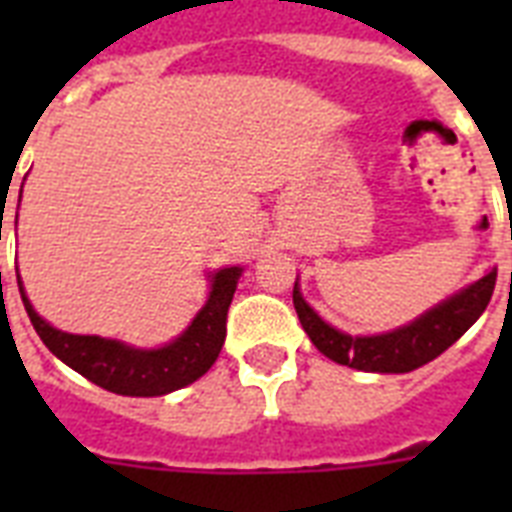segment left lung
Here are the masks:
<instances>
[{
    "label": "left lung",
    "instance_id": "obj_1",
    "mask_svg": "<svg viewBox=\"0 0 512 512\" xmlns=\"http://www.w3.org/2000/svg\"><path fill=\"white\" fill-rule=\"evenodd\" d=\"M494 284H497V268L489 271L484 279L462 289L460 295L449 297L444 303L412 321L409 327H401L388 335L374 337H350L332 329L327 321L319 319V313L303 300L300 289L292 292L295 311L300 324L308 332L311 342L327 358L342 366H353L361 372H412L417 366L428 364L441 356L446 348H452L468 332L486 305L492 300Z\"/></svg>",
    "mask_w": 512,
    "mask_h": 512
}]
</instances>
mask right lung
Instances as JSON below:
<instances>
[{
	"label": "right lung",
	"instance_id": "obj_1",
	"mask_svg": "<svg viewBox=\"0 0 512 512\" xmlns=\"http://www.w3.org/2000/svg\"><path fill=\"white\" fill-rule=\"evenodd\" d=\"M239 276L241 268L217 271L207 305L201 308L191 327L175 342L159 350H138L116 340L68 335V332L52 329L47 321L36 316L20 281L18 289L36 335L42 337L44 345L63 364L119 396H164L199 380L217 361L225 342V321H228V308H231Z\"/></svg>",
	"mask_w": 512,
	"mask_h": 512
}]
</instances>
